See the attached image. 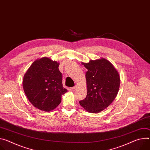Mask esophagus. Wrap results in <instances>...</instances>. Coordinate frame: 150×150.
<instances>
[{
  "label": "esophagus",
  "instance_id": "1",
  "mask_svg": "<svg viewBox=\"0 0 150 150\" xmlns=\"http://www.w3.org/2000/svg\"><path fill=\"white\" fill-rule=\"evenodd\" d=\"M75 90H76V87H73L71 88V90H72V91H75Z\"/></svg>",
  "mask_w": 150,
  "mask_h": 150
}]
</instances>
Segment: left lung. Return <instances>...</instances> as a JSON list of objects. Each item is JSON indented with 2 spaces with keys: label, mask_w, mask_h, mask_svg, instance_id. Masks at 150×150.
Here are the masks:
<instances>
[{
  "label": "left lung",
  "mask_w": 150,
  "mask_h": 150,
  "mask_svg": "<svg viewBox=\"0 0 150 150\" xmlns=\"http://www.w3.org/2000/svg\"><path fill=\"white\" fill-rule=\"evenodd\" d=\"M81 64L87 69V94L84 100L79 101V104L90 113L100 112L110 106L117 96L120 85L118 72L104 58Z\"/></svg>",
  "instance_id": "left-lung-1"
}]
</instances>
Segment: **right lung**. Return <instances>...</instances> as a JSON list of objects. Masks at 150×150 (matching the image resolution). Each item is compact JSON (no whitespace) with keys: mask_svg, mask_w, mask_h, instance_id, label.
Listing matches in <instances>:
<instances>
[{"mask_svg":"<svg viewBox=\"0 0 150 150\" xmlns=\"http://www.w3.org/2000/svg\"><path fill=\"white\" fill-rule=\"evenodd\" d=\"M59 63L44 57L36 60L24 75L23 87L30 102L39 110L50 112L61 102L67 91L63 87Z\"/></svg>","mask_w":150,"mask_h":150,"instance_id":"1","label":"right lung"}]
</instances>
